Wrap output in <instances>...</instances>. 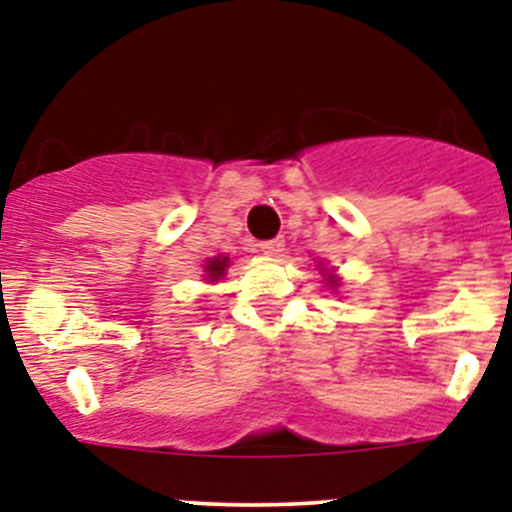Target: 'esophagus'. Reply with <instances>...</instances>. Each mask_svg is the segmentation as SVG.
<instances>
[{
  "instance_id": "obj_1",
  "label": "esophagus",
  "mask_w": 512,
  "mask_h": 512,
  "mask_svg": "<svg viewBox=\"0 0 512 512\" xmlns=\"http://www.w3.org/2000/svg\"><path fill=\"white\" fill-rule=\"evenodd\" d=\"M261 253H266V256H277V253L284 251V238H274V241H264L259 243Z\"/></svg>"
}]
</instances>
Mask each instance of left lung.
Instances as JSON below:
<instances>
[{"label": "left lung", "mask_w": 512, "mask_h": 512, "mask_svg": "<svg viewBox=\"0 0 512 512\" xmlns=\"http://www.w3.org/2000/svg\"><path fill=\"white\" fill-rule=\"evenodd\" d=\"M320 271H328V269H320ZM325 277H328V279H325V282H328L330 287H338V277H336V274H325Z\"/></svg>", "instance_id": "8db88e82"}]
</instances>
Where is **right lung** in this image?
Segmentation results:
<instances>
[{
  "label": "right lung",
  "mask_w": 512,
  "mask_h": 512,
  "mask_svg": "<svg viewBox=\"0 0 512 512\" xmlns=\"http://www.w3.org/2000/svg\"><path fill=\"white\" fill-rule=\"evenodd\" d=\"M228 264L230 259L228 256H215V259H210L205 264V279L207 282H217V279L225 277V271H228Z\"/></svg>",
  "instance_id": "add662e5"
}]
</instances>
